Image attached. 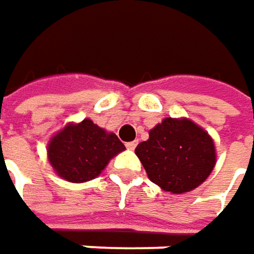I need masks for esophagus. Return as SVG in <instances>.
<instances>
[{"label": "esophagus", "mask_w": 254, "mask_h": 254, "mask_svg": "<svg viewBox=\"0 0 254 254\" xmlns=\"http://www.w3.org/2000/svg\"><path fill=\"white\" fill-rule=\"evenodd\" d=\"M135 146H137V141H130V143H127V144H126V147H127L128 150H134Z\"/></svg>", "instance_id": "34e87169"}]
</instances>
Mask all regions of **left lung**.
I'll return each instance as SVG.
<instances>
[{
  "mask_svg": "<svg viewBox=\"0 0 254 254\" xmlns=\"http://www.w3.org/2000/svg\"><path fill=\"white\" fill-rule=\"evenodd\" d=\"M148 179L161 190L183 194L197 189L216 166L214 141L190 119L167 117L135 147Z\"/></svg>",
  "mask_w": 254,
  "mask_h": 254,
  "instance_id": "left-lung-1",
  "label": "left lung"
}]
</instances>
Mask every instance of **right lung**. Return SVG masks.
I'll list each match as a JSON object with an SVG mask.
<instances>
[{
	"label": "right lung",
	"mask_w": 254,
	"mask_h": 254,
	"mask_svg": "<svg viewBox=\"0 0 254 254\" xmlns=\"http://www.w3.org/2000/svg\"><path fill=\"white\" fill-rule=\"evenodd\" d=\"M126 147L114 133L90 119L68 123L47 144L48 161L56 174L70 183H85L101 174L108 161Z\"/></svg>",
	"instance_id": "right-lung-1"
}]
</instances>
